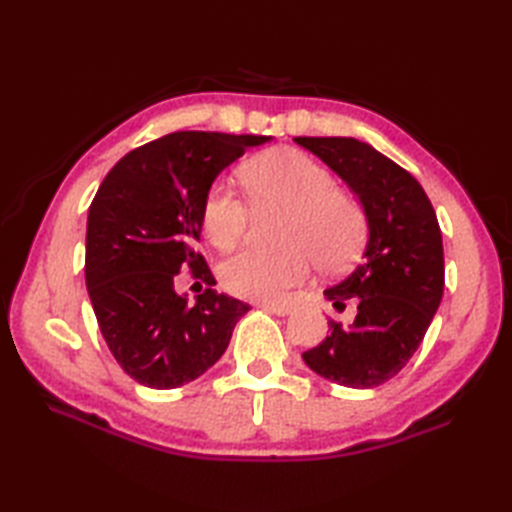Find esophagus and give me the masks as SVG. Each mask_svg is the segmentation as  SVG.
<instances>
[{
    "label": "esophagus",
    "instance_id": "1",
    "mask_svg": "<svg viewBox=\"0 0 512 512\" xmlns=\"http://www.w3.org/2000/svg\"><path fill=\"white\" fill-rule=\"evenodd\" d=\"M259 308L270 312V314H277V317H286V314L292 310L288 303H259Z\"/></svg>",
    "mask_w": 512,
    "mask_h": 512
}]
</instances>
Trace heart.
<instances>
[{
    "label": "heart",
    "mask_w": 512,
    "mask_h": 512,
    "mask_svg": "<svg viewBox=\"0 0 512 512\" xmlns=\"http://www.w3.org/2000/svg\"><path fill=\"white\" fill-rule=\"evenodd\" d=\"M242 184L255 211L284 209L279 250L242 248L220 266L222 286L235 297L275 301L292 286L306 281L312 262L321 273L350 268L367 244L369 220L354 193L336 187L321 162L299 149L281 147L248 160ZM226 187L213 184L202 202V231L222 250L242 242L253 211Z\"/></svg>",
    "instance_id": "obj_1"
}]
</instances>
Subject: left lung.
<instances>
[{
  "label": "left lung",
  "instance_id": "1",
  "mask_svg": "<svg viewBox=\"0 0 512 512\" xmlns=\"http://www.w3.org/2000/svg\"><path fill=\"white\" fill-rule=\"evenodd\" d=\"M350 184L369 220L363 262L325 290L336 310L356 303L347 325L330 321V334L303 352L319 376L352 389L394 378L418 350L444 290L442 233L420 182L394 160L356 138L299 136Z\"/></svg>",
  "mask_w": 512,
  "mask_h": 512
}]
</instances>
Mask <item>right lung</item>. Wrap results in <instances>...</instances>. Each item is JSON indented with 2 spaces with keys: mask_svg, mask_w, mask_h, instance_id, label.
<instances>
[{
  "mask_svg": "<svg viewBox=\"0 0 512 512\" xmlns=\"http://www.w3.org/2000/svg\"><path fill=\"white\" fill-rule=\"evenodd\" d=\"M268 136L173 132L129 151L96 191L85 284L103 339L136 383L173 389L217 363L248 303L217 295L202 253V202L224 167ZM189 267L207 288L193 307L172 290Z\"/></svg>",
  "mask_w": 512,
  "mask_h": 512,
  "instance_id": "1",
  "label": "right lung"
}]
</instances>
